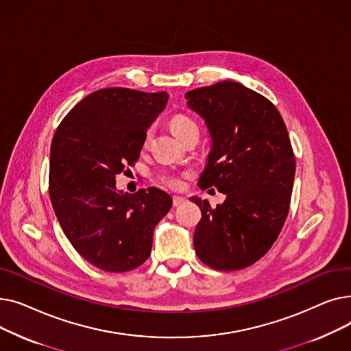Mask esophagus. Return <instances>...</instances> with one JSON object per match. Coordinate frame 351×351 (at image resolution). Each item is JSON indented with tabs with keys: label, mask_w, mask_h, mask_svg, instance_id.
I'll return each mask as SVG.
<instances>
[{
	"label": "esophagus",
	"mask_w": 351,
	"mask_h": 351,
	"mask_svg": "<svg viewBox=\"0 0 351 351\" xmlns=\"http://www.w3.org/2000/svg\"><path fill=\"white\" fill-rule=\"evenodd\" d=\"M185 202H186V199L182 197V196H173V197H172V204H173L175 208L183 205V204H185Z\"/></svg>",
	"instance_id": "obj_1"
}]
</instances>
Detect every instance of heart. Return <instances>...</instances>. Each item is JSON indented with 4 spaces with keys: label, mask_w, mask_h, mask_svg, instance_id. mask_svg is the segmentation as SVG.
I'll list each match as a JSON object with an SVG mask.
<instances>
[{
    "label": "heart",
    "mask_w": 351,
    "mask_h": 351,
    "mask_svg": "<svg viewBox=\"0 0 351 351\" xmlns=\"http://www.w3.org/2000/svg\"><path fill=\"white\" fill-rule=\"evenodd\" d=\"M171 128H172L173 134H175L178 138H180V136L185 135V134L189 131V129L197 128V126H196V123H195L191 118H188V117H185V115H176V117H173L172 121H171ZM149 138H151V131H147L146 135H145V139H143V143H145V145H146L147 142H149ZM158 179H159L160 183H163V185L169 186V188L176 189V188L180 186V179H179V176H178L176 173H173V172H166V171H165V172H160V173L158 175Z\"/></svg>",
    "instance_id": "1"
}]
</instances>
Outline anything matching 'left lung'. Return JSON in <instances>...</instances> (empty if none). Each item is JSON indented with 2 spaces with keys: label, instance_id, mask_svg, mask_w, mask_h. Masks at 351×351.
Masks as SVG:
<instances>
[{
  "label": "left lung",
  "instance_id": "left-lung-1",
  "mask_svg": "<svg viewBox=\"0 0 351 351\" xmlns=\"http://www.w3.org/2000/svg\"><path fill=\"white\" fill-rule=\"evenodd\" d=\"M185 97L212 138L197 186L226 195L216 208L191 197L202 210L195 252L212 269H245L269 252L289 213L296 159L286 125L267 98L234 81L202 86Z\"/></svg>",
  "mask_w": 351,
  "mask_h": 351
}]
</instances>
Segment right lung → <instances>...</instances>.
I'll return each instance as SVG.
<instances>
[{"instance_id": "1", "label": "right lung", "mask_w": 351, "mask_h": 351, "mask_svg": "<svg viewBox=\"0 0 351 351\" xmlns=\"http://www.w3.org/2000/svg\"><path fill=\"white\" fill-rule=\"evenodd\" d=\"M166 92L105 88L73 106L52 138L49 197L68 241L95 267L122 273L151 254L172 199L156 188L123 193L115 178L141 154Z\"/></svg>"}]
</instances>
